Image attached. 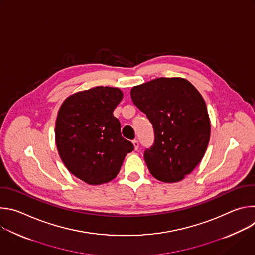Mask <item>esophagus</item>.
Instances as JSON below:
<instances>
[{
  "label": "esophagus",
  "mask_w": 255,
  "mask_h": 255,
  "mask_svg": "<svg viewBox=\"0 0 255 255\" xmlns=\"http://www.w3.org/2000/svg\"><path fill=\"white\" fill-rule=\"evenodd\" d=\"M132 143H133V145H134V149L137 150V149L139 148V142H138V140L135 139V140L132 141Z\"/></svg>",
  "instance_id": "obj_1"
}]
</instances>
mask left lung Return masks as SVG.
I'll list each match as a JSON object with an SVG mask.
<instances>
[{"mask_svg":"<svg viewBox=\"0 0 255 255\" xmlns=\"http://www.w3.org/2000/svg\"><path fill=\"white\" fill-rule=\"evenodd\" d=\"M134 105L153 126L154 142L144 151L150 173L163 183H176L202 160L210 140L206 103L181 78H159L133 87Z\"/></svg>","mask_w":255,"mask_h":255,"instance_id":"left-lung-1","label":"left lung"}]
</instances>
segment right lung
Here are the masks:
<instances>
[{
  "label": "right lung",
  "mask_w": 255,
  "mask_h": 255,
  "mask_svg": "<svg viewBox=\"0 0 255 255\" xmlns=\"http://www.w3.org/2000/svg\"><path fill=\"white\" fill-rule=\"evenodd\" d=\"M123 93L118 88L96 87L69 96L55 124V142L66 168L89 185L114 179L133 144L122 137L113 112Z\"/></svg>",
  "instance_id": "1"
}]
</instances>
